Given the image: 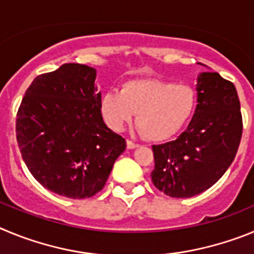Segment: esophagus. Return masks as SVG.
Returning a JSON list of instances; mask_svg holds the SVG:
<instances>
[{"label": "esophagus", "instance_id": "obj_1", "mask_svg": "<svg viewBox=\"0 0 254 254\" xmlns=\"http://www.w3.org/2000/svg\"><path fill=\"white\" fill-rule=\"evenodd\" d=\"M136 147H138V143H134L132 142V141L127 140V149L132 150V149H136Z\"/></svg>", "mask_w": 254, "mask_h": 254}]
</instances>
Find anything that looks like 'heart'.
Here are the masks:
<instances>
[{"mask_svg":"<svg viewBox=\"0 0 254 254\" xmlns=\"http://www.w3.org/2000/svg\"><path fill=\"white\" fill-rule=\"evenodd\" d=\"M197 94L190 85L158 78L125 82L121 91H108L100 99V113L109 128L121 132L137 113L138 132L151 141L178 133L193 116Z\"/></svg>","mask_w":254,"mask_h":254,"instance_id":"b5f03b06","label":"heart"}]
</instances>
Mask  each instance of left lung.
<instances>
[{"mask_svg":"<svg viewBox=\"0 0 254 254\" xmlns=\"http://www.w3.org/2000/svg\"><path fill=\"white\" fill-rule=\"evenodd\" d=\"M192 121L178 138L152 145V183L167 196L190 198L214 186L237 155L243 121L234 84L217 72L197 77Z\"/></svg>","mask_w":254,"mask_h":254,"instance_id":"left-lung-1","label":"left lung"}]
</instances>
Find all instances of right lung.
Here are the masks:
<instances>
[{"label": "right lung", "mask_w": 254, "mask_h": 254, "mask_svg": "<svg viewBox=\"0 0 254 254\" xmlns=\"http://www.w3.org/2000/svg\"><path fill=\"white\" fill-rule=\"evenodd\" d=\"M96 69L64 64L33 80L16 116V140L29 172L47 190L80 199L103 190L126 140L100 113Z\"/></svg>", "instance_id": "right-lung-1"}]
</instances>
